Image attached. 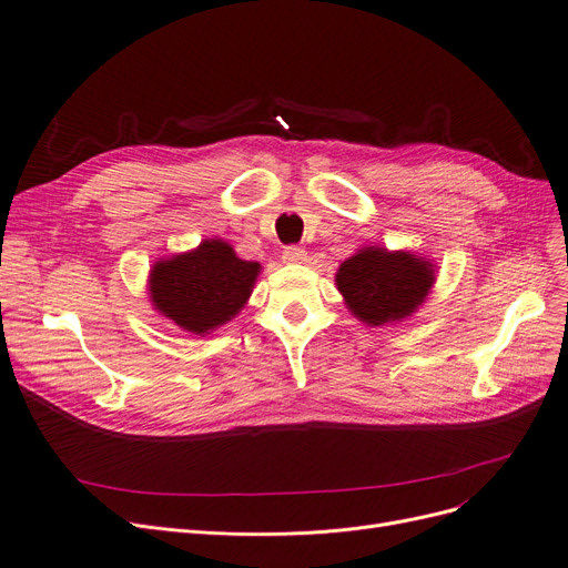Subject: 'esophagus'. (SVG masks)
<instances>
[{"label":"esophagus","instance_id":"1","mask_svg":"<svg viewBox=\"0 0 568 568\" xmlns=\"http://www.w3.org/2000/svg\"><path fill=\"white\" fill-rule=\"evenodd\" d=\"M306 257H308V253H306V248H302V246H290V248L283 251V260H285L287 264H304Z\"/></svg>","mask_w":568,"mask_h":568}]
</instances>
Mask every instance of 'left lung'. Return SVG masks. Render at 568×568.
I'll use <instances>...</instances> for the list:
<instances>
[{"instance_id": "8db88e82", "label": "left lung", "mask_w": 568, "mask_h": 568, "mask_svg": "<svg viewBox=\"0 0 568 568\" xmlns=\"http://www.w3.org/2000/svg\"><path fill=\"white\" fill-rule=\"evenodd\" d=\"M437 264L412 251L362 246L341 262L336 287L347 311L368 326L396 324L412 317L428 300Z\"/></svg>"}]
</instances>
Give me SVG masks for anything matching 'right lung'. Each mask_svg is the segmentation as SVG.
<instances>
[{"instance_id": "right-lung-1", "label": "right lung", "mask_w": 568, "mask_h": 568, "mask_svg": "<svg viewBox=\"0 0 568 568\" xmlns=\"http://www.w3.org/2000/svg\"><path fill=\"white\" fill-rule=\"evenodd\" d=\"M260 272V262L242 260L223 239H202L191 251L159 257L149 268L146 294L159 315L204 336L248 304Z\"/></svg>"}]
</instances>
